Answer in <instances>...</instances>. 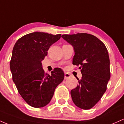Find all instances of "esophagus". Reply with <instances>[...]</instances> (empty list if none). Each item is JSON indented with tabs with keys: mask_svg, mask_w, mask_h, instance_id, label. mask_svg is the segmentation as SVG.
<instances>
[{
	"mask_svg": "<svg viewBox=\"0 0 124 124\" xmlns=\"http://www.w3.org/2000/svg\"><path fill=\"white\" fill-rule=\"evenodd\" d=\"M71 77V75L69 73H65V74H64V78L66 79H68V78H70Z\"/></svg>",
	"mask_w": 124,
	"mask_h": 124,
	"instance_id": "1",
	"label": "esophagus"
}]
</instances>
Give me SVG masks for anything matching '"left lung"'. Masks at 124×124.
<instances>
[{"label":"left lung","mask_w":124,"mask_h":124,"mask_svg":"<svg viewBox=\"0 0 124 124\" xmlns=\"http://www.w3.org/2000/svg\"><path fill=\"white\" fill-rule=\"evenodd\" d=\"M62 37L74 48L73 64L80 66L82 77L71 91L76 106L89 109L95 105L107 90L111 77L109 58L106 47L95 36L87 33L63 34Z\"/></svg>","instance_id":"8db88e82"}]
</instances>
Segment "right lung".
Returning a JSON list of instances; mask_svg holds the SVG:
<instances>
[{"label": "right lung", "mask_w": 124, "mask_h": 124, "mask_svg": "<svg viewBox=\"0 0 124 124\" xmlns=\"http://www.w3.org/2000/svg\"><path fill=\"white\" fill-rule=\"evenodd\" d=\"M60 37V34L33 32L21 37L14 46L10 62L12 79L23 100L34 108L49 103L64 78L61 69L55 68L49 75L41 64L50 47Z\"/></svg>", "instance_id": "add662e5"}]
</instances>
